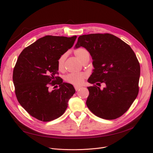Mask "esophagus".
<instances>
[{
  "label": "esophagus",
  "mask_w": 153,
  "mask_h": 153,
  "mask_svg": "<svg viewBox=\"0 0 153 153\" xmlns=\"http://www.w3.org/2000/svg\"><path fill=\"white\" fill-rule=\"evenodd\" d=\"M75 90L77 91H78V90H79V89H80V86L75 85Z\"/></svg>",
  "instance_id": "obj_1"
}]
</instances>
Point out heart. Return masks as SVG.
Listing matches in <instances>:
<instances>
[{"label":"heart","mask_w":153,"mask_h":153,"mask_svg":"<svg viewBox=\"0 0 153 153\" xmlns=\"http://www.w3.org/2000/svg\"><path fill=\"white\" fill-rule=\"evenodd\" d=\"M75 56L82 62L84 60L87 58H89V53L88 51L84 48H78L74 51ZM67 57V53H64L61 56H60L57 60V66L59 70H62L64 67V62ZM86 77L85 74L84 73H69L65 76L64 79L65 80L69 83L75 85H79L82 82H84V79Z\"/></svg>","instance_id":"obj_1"}]
</instances>
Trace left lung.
Instances as JSON below:
<instances>
[{"label": "left lung", "mask_w": 153, "mask_h": 153, "mask_svg": "<svg viewBox=\"0 0 153 153\" xmlns=\"http://www.w3.org/2000/svg\"><path fill=\"white\" fill-rule=\"evenodd\" d=\"M85 48L93 60L94 69L88 79L89 95L86 105L96 116L115 119L129 108L138 94L140 68L131 48L110 34H90L78 38L75 48Z\"/></svg>", "instance_id": "1"}]
</instances>
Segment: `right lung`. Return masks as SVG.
<instances>
[{
  "label": "right lung",
  "mask_w": 153,
  "mask_h": 153,
  "mask_svg": "<svg viewBox=\"0 0 153 153\" xmlns=\"http://www.w3.org/2000/svg\"><path fill=\"white\" fill-rule=\"evenodd\" d=\"M76 36H46L23 50L13 69V80L18 102L31 116L48 122L65 112L75 94L74 87L56 76L57 60L71 48ZM59 89L50 91V85Z\"/></svg>",
  "instance_id": "right-lung-1"
}]
</instances>
